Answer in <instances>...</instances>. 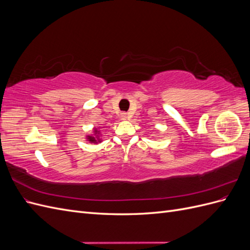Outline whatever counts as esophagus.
Segmentation results:
<instances>
[{
	"mask_svg": "<svg viewBox=\"0 0 250 250\" xmlns=\"http://www.w3.org/2000/svg\"><path fill=\"white\" fill-rule=\"evenodd\" d=\"M121 119H122V120H127L128 119V113H126V112L121 113Z\"/></svg>",
	"mask_w": 250,
	"mask_h": 250,
	"instance_id": "1",
	"label": "esophagus"
}]
</instances>
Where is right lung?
<instances>
[{
    "label": "right lung",
    "instance_id": "1",
    "mask_svg": "<svg viewBox=\"0 0 250 250\" xmlns=\"http://www.w3.org/2000/svg\"><path fill=\"white\" fill-rule=\"evenodd\" d=\"M95 131H96V133H98V131H97V130H95ZM87 139H88V141H89V142H92V143H96V142H97V140H96L94 137H88Z\"/></svg>",
    "mask_w": 250,
    "mask_h": 250
}]
</instances>
